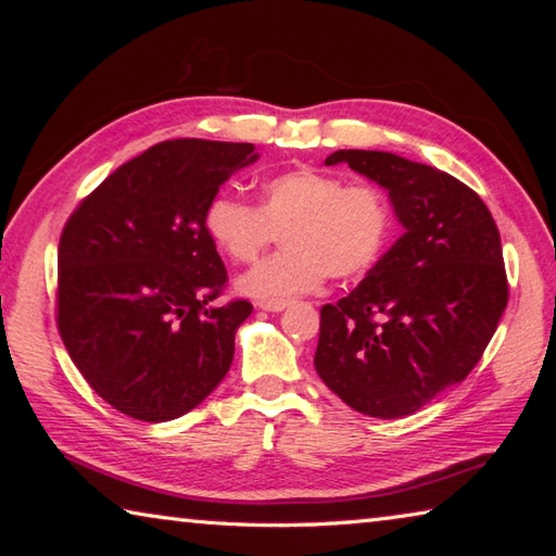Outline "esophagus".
Here are the masks:
<instances>
[{
	"label": "esophagus",
	"instance_id": "1",
	"mask_svg": "<svg viewBox=\"0 0 556 556\" xmlns=\"http://www.w3.org/2000/svg\"><path fill=\"white\" fill-rule=\"evenodd\" d=\"M291 304L287 299H262L257 301V306L262 312H285V308Z\"/></svg>",
	"mask_w": 556,
	"mask_h": 556
}]
</instances>
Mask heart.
Returning <instances> with one entry per match:
<instances>
[{
  "instance_id": "heart-1",
  "label": "heart",
  "mask_w": 556,
  "mask_h": 556,
  "mask_svg": "<svg viewBox=\"0 0 556 556\" xmlns=\"http://www.w3.org/2000/svg\"><path fill=\"white\" fill-rule=\"evenodd\" d=\"M205 230L232 262H255L277 235L285 250L238 279L242 294L289 299L324 285L351 281L378 265L392 240L394 213L378 184L289 168L260 188V208L218 193L205 208Z\"/></svg>"
}]
</instances>
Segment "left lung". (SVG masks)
<instances>
[{
    "label": "left lung",
    "mask_w": 556,
    "mask_h": 556,
    "mask_svg": "<svg viewBox=\"0 0 556 556\" xmlns=\"http://www.w3.org/2000/svg\"><path fill=\"white\" fill-rule=\"evenodd\" d=\"M388 188L404 235L368 277L321 308L314 365L348 407L397 419L468 378L507 306L501 232L473 188L390 152L341 149Z\"/></svg>",
    "instance_id": "left-lung-1"
}]
</instances>
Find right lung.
Masks as SVG:
<instances>
[{
  "label": "right lung",
  "instance_id": "right-lung-1",
  "mask_svg": "<svg viewBox=\"0 0 556 556\" xmlns=\"http://www.w3.org/2000/svg\"><path fill=\"white\" fill-rule=\"evenodd\" d=\"M255 144L168 139L122 164L65 220L55 324L75 368L139 421L191 412L230 370L248 299L213 301L228 269L205 208Z\"/></svg>",
  "mask_w": 556,
  "mask_h": 556
}]
</instances>
